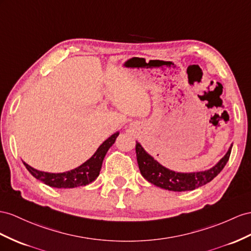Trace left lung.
I'll use <instances>...</instances> for the list:
<instances>
[{
  "mask_svg": "<svg viewBox=\"0 0 251 251\" xmlns=\"http://www.w3.org/2000/svg\"><path fill=\"white\" fill-rule=\"evenodd\" d=\"M231 149H232V145L230 146L226 155L220 160V162L208 171L197 173H176L164 168V166L157 162L155 159L144 151L140 143L137 142L136 144L137 161L141 175L147 181L157 185V187L174 192L195 190L213 180L228 162Z\"/></svg>",
  "mask_w": 251,
  "mask_h": 251,
  "instance_id": "left-lung-1",
  "label": "left lung"
}]
</instances>
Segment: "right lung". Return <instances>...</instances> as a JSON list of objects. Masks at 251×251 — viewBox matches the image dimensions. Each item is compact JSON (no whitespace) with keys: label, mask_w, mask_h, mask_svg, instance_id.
Masks as SVG:
<instances>
[{"label":"right lung","mask_w":251,"mask_h":251,"mask_svg":"<svg viewBox=\"0 0 251 251\" xmlns=\"http://www.w3.org/2000/svg\"><path fill=\"white\" fill-rule=\"evenodd\" d=\"M118 136L119 132L112 134L99 147L94 155L87 160L85 163H82L78 168L66 173H57V174H55V173L41 172L31 168L27 163H23L31 175L38 180L50 185V187L58 189H72L81 187V185H87L99 177L102 160H104L108 150L115 142V139L118 138Z\"/></svg>","instance_id":"right-lung-1"}]
</instances>
